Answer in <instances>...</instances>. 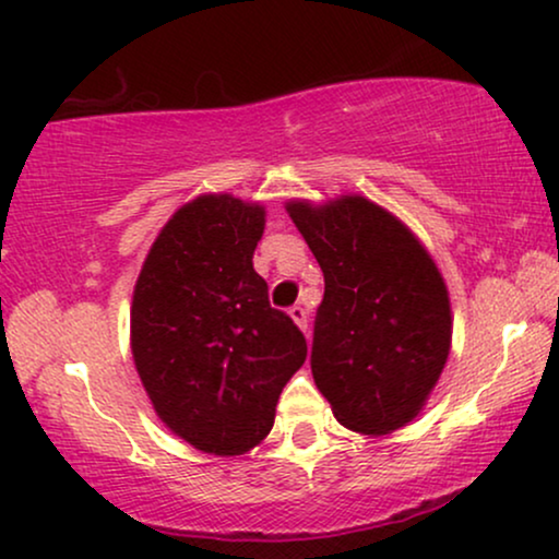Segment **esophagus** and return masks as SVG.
I'll list each match as a JSON object with an SVG mask.
<instances>
[{
  "instance_id": "obj_1",
  "label": "esophagus",
  "mask_w": 559,
  "mask_h": 559,
  "mask_svg": "<svg viewBox=\"0 0 559 559\" xmlns=\"http://www.w3.org/2000/svg\"><path fill=\"white\" fill-rule=\"evenodd\" d=\"M289 318L297 323V329H300L302 333H308V310L302 306H293L289 308Z\"/></svg>"
}]
</instances>
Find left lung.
<instances>
[{"mask_svg": "<svg viewBox=\"0 0 559 559\" xmlns=\"http://www.w3.org/2000/svg\"><path fill=\"white\" fill-rule=\"evenodd\" d=\"M287 213L323 270L310 369L336 421L385 437L421 413L452 346L437 262L393 213L361 194Z\"/></svg>", "mask_w": 559, "mask_h": 559, "instance_id": "obj_1", "label": "left lung"}]
</instances>
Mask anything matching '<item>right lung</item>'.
<instances>
[{"instance_id": "add662e5", "label": "right lung", "mask_w": 559, "mask_h": 559, "mask_svg": "<svg viewBox=\"0 0 559 559\" xmlns=\"http://www.w3.org/2000/svg\"><path fill=\"white\" fill-rule=\"evenodd\" d=\"M266 210L200 194L158 230L130 306V349L156 416L200 452H249L274 426L306 336L253 272Z\"/></svg>"}]
</instances>
